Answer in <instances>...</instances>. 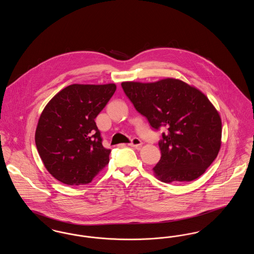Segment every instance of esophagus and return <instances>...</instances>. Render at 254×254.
I'll return each instance as SVG.
<instances>
[{
	"instance_id": "esophagus-1",
	"label": "esophagus",
	"mask_w": 254,
	"mask_h": 254,
	"mask_svg": "<svg viewBox=\"0 0 254 254\" xmlns=\"http://www.w3.org/2000/svg\"><path fill=\"white\" fill-rule=\"evenodd\" d=\"M128 145L133 146V147H139L140 145H142V141L139 138L135 137V138L131 139V141H130V143L128 144Z\"/></svg>"
}]
</instances>
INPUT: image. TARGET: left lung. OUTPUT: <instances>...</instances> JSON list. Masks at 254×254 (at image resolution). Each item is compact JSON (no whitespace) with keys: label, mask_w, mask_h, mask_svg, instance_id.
Instances as JSON below:
<instances>
[{"label":"left lung","mask_w":254,"mask_h":254,"mask_svg":"<svg viewBox=\"0 0 254 254\" xmlns=\"http://www.w3.org/2000/svg\"><path fill=\"white\" fill-rule=\"evenodd\" d=\"M122 87L151 127H166L159 141L161 159L153 168L164 183L190 182L217 157L222 122L207 97L178 79L155 83L124 82Z\"/></svg>","instance_id":"8db88e82"}]
</instances>
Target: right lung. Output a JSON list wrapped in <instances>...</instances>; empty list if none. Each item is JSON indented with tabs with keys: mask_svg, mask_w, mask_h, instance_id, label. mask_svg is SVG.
Here are the masks:
<instances>
[{
	"mask_svg": "<svg viewBox=\"0 0 254 254\" xmlns=\"http://www.w3.org/2000/svg\"><path fill=\"white\" fill-rule=\"evenodd\" d=\"M116 90L115 84L68 85L53 97L38 122L35 143L46 169L69 186L92 181L109 162L94 119Z\"/></svg>",
	"mask_w": 254,
	"mask_h": 254,
	"instance_id": "obj_1",
	"label": "right lung"
}]
</instances>
